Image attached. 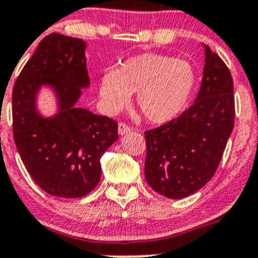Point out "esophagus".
<instances>
[{
  "label": "esophagus",
  "instance_id": "1",
  "mask_svg": "<svg viewBox=\"0 0 258 258\" xmlns=\"http://www.w3.org/2000/svg\"><path fill=\"white\" fill-rule=\"evenodd\" d=\"M130 131H131V128H130L126 123H123V122H119V123H118V134L119 135L128 134Z\"/></svg>",
  "mask_w": 258,
  "mask_h": 258
}]
</instances>
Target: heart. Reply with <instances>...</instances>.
<instances>
[{
    "label": "heart",
    "instance_id": "obj_1",
    "mask_svg": "<svg viewBox=\"0 0 258 258\" xmlns=\"http://www.w3.org/2000/svg\"><path fill=\"white\" fill-rule=\"evenodd\" d=\"M196 84L194 66L167 54L144 53L108 70L99 81V98L109 113L123 109L137 93L136 104L146 121L165 123L188 103Z\"/></svg>",
    "mask_w": 258,
    "mask_h": 258
}]
</instances>
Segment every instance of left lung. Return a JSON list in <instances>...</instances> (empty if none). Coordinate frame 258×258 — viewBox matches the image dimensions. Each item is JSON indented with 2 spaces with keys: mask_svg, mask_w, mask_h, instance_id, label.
<instances>
[{
  "mask_svg": "<svg viewBox=\"0 0 258 258\" xmlns=\"http://www.w3.org/2000/svg\"><path fill=\"white\" fill-rule=\"evenodd\" d=\"M233 79L223 59L205 45L201 88L179 117L145 131V178L162 196H189L213 178L235 117Z\"/></svg>",
  "mask_w": 258,
  "mask_h": 258,
  "instance_id": "8db88e82",
  "label": "left lung"
}]
</instances>
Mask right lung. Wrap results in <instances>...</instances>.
I'll return each mask as SVG.
<instances>
[{
	"label": "right lung",
	"mask_w": 258,
	"mask_h": 258,
	"mask_svg": "<svg viewBox=\"0 0 258 258\" xmlns=\"http://www.w3.org/2000/svg\"><path fill=\"white\" fill-rule=\"evenodd\" d=\"M85 48L79 38L47 35L13 90L14 140L21 160L43 191L63 199L83 197L98 186L100 158L118 139L114 119L75 105L90 84ZM42 85H49L59 99V113L50 118L35 107Z\"/></svg>",
	"instance_id": "right-lung-1"
}]
</instances>
